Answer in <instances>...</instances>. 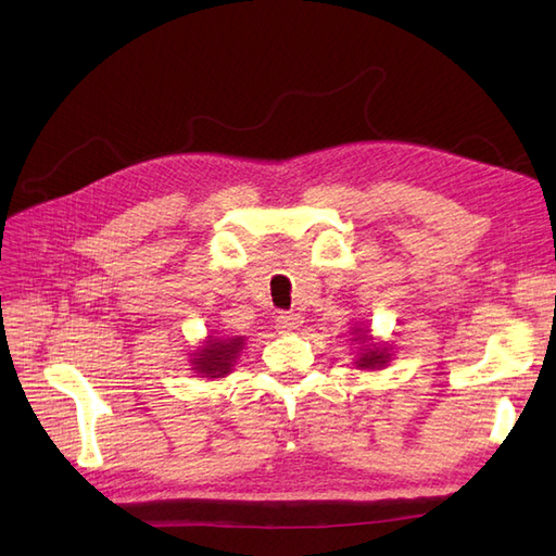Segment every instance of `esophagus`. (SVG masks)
Masks as SVG:
<instances>
[{
  "instance_id": "obj_1",
  "label": "esophagus",
  "mask_w": 556,
  "mask_h": 556,
  "mask_svg": "<svg viewBox=\"0 0 556 556\" xmlns=\"http://www.w3.org/2000/svg\"><path fill=\"white\" fill-rule=\"evenodd\" d=\"M276 325L280 331H296L301 325H304V317L299 313H280L276 317Z\"/></svg>"
}]
</instances>
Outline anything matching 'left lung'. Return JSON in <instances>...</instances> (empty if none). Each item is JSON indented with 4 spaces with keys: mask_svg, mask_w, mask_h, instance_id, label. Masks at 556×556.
I'll return each instance as SVG.
<instances>
[{
    "mask_svg": "<svg viewBox=\"0 0 556 556\" xmlns=\"http://www.w3.org/2000/svg\"><path fill=\"white\" fill-rule=\"evenodd\" d=\"M355 333H357V343L362 345L359 350V359L355 362L357 364V368H382L387 362H390V350H387L384 345H380V343H374V339H371V333H368V329H355Z\"/></svg>",
    "mask_w": 556,
    "mask_h": 556,
    "instance_id": "8db88e82",
    "label": "left lung"
}]
</instances>
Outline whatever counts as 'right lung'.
I'll return each mask as SVG.
<instances>
[{
    "label": "right lung",
    "instance_id": "add662e5",
    "mask_svg": "<svg viewBox=\"0 0 556 556\" xmlns=\"http://www.w3.org/2000/svg\"><path fill=\"white\" fill-rule=\"evenodd\" d=\"M243 336H233V339L208 336L206 345H201L194 352V371L201 374V378H225L231 371L233 362H237L239 352L243 350Z\"/></svg>",
    "mask_w": 556,
    "mask_h": 556
}]
</instances>
